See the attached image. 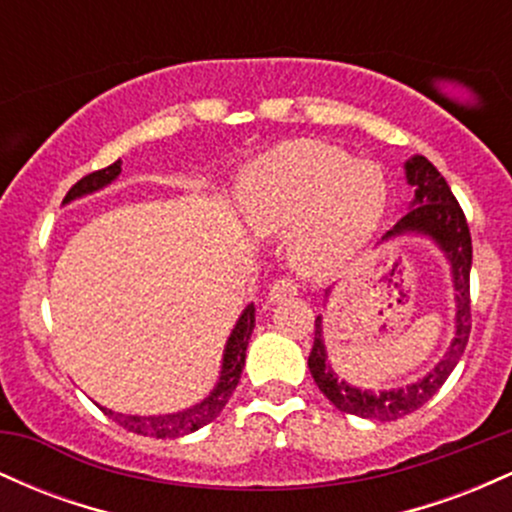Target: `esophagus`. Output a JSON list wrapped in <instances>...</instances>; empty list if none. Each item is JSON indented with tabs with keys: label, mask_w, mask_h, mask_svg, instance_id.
<instances>
[{
	"label": "esophagus",
	"mask_w": 512,
	"mask_h": 512,
	"mask_svg": "<svg viewBox=\"0 0 512 512\" xmlns=\"http://www.w3.org/2000/svg\"><path fill=\"white\" fill-rule=\"evenodd\" d=\"M296 293H298L296 281H293V279H276L274 284L269 286L267 298H269V303H281V301H286V298H293Z\"/></svg>",
	"instance_id": "esophagus-1"
}]
</instances>
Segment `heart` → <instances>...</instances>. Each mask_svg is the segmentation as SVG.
<instances>
[{"label": "heart", "mask_w": 512, "mask_h": 512, "mask_svg": "<svg viewBox=\"0 0 512 512\" xmlns=\"http://www.w3.org/2000/svg\"><path fill=\"white\" fill-rule=\"evenodd\" d=\"M385 202L378 166L313 139L255 158L238 185V211L248 228L262 236L289 231L293 267L308 276L349 262L373 238Z\"/></svg>", "instance_id": "1"}]
</instances>
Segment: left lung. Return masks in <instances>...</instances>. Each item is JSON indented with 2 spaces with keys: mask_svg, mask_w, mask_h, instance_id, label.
Listing matches in <instances>:
<instances>
[{
  "mask_svg": "<svg viewBox=\"0 0 512 512\" xmlns=\"http://www.w3.org/2000/svg\"><path fill=\"white\" fill-rule=\"evenodd\" d=\"M404 175L414 187L409 211L385 233L380 245L402 236H424L431 240L450 264L452 289H455V337L445 351V356L433 366L424 378L414 380L407 387L392 390H363L339 378L330 366L322 334V315L315 317V342L308 356V368L315 385L339 411L361 416L370 421H395L411 414L431 399L448 380L452 368L457 366L467 346L472 330V313H469V269H472V236H469L467 219L460 204L450 192L448 182L438 173L436 166L424 156H411L404 163ZM332 289L325 291V298Z\"/></svg>",
  "mask_w": 512,
  "mask_h": 512,
  "instance_id": "obj_1",
  "label": "left lung"
}]
</instances>
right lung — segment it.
<instances>
[{
  "instance_id": "right-lung-1",
  "label": "right lung",
  "mask_w": 512,
  "mask_h": 512,
  "mask_svg": "<svg viewBox=\"0 0 512 512\" xmlns=\"http://www.w3.org/2000/svg\"><path fill=\"white\" fill-rule=\"evenodd\" d=\"M122 161H115L113 166L96 170V173L86 175L81 178L72 190L67 192L62 204L74 202V199H81L86 195H93V192L103 190L108 187L110 182L117 180V175L122 173ZM255 330V305L248 303L245 310L240 313L236 327H233L231 334H228V342L223 346V358H221V373L219 380H216L214 390L209 392L202 402L192 404V407L182 409V411H173V414H151V416H139V414H120V411L105 409V416L120 424L127 431L139 433V436H151V438H182L187 433H195L202 426L211 424L216 416L221 414L223 407L231 399L233 390L238 387L240 373H243L245 366V351H248V342L250 334Z\"/></svg>"
}]
</instances>
